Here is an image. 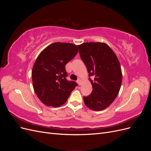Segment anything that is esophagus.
I'll return each instance as SVG.
<instances>
[{
  "label": "esophagus",
  "mask_w": 151,
  "mask_h": 151,
  "mask_svg": "<svg viewBox=\"0 0 151 151\" xmlns=\"http://www.w3.org/2000/svg\"><path fill=\"white\" fill-rule=\"evenodd\" d=\"M77 83H78V84L79 86L81 85L82 84V80L81 79H77Z\"/></svg>",
  "instance_id": "esophagus-1"
}]
</instances>
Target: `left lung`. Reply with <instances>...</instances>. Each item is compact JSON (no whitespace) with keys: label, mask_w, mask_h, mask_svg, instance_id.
I'll return each mask as SVG.
<instances>
[{"label":"left lung","mask_w":151,"mask_h":151,"mask_svg":"<svg viewBox=\"0 0 151 151\" xmlns=\"http://www.w3.org/2000/svg\"><path fill=\"white\" fill-rule=\"evenodd\" d=\"M77 47L93 88L89 96L84 97V104L92 110H103L113 102L120 89L122 73L119 60L104 43H84Z\"/></svg>","instance_id":"8db88e82"}]
</instances>
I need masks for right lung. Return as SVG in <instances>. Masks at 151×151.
<instances>
[{
	"instance_id": "right-lung-1",
	"label": "right lung",
	"mask_w": 151,
	"mask_h": 151,
	"mask_svg": "<svg viewBox=\"0 0 151 151\" xmlns=\"http://www.w3.org/2000/svg\"><path fill=\"white\" fill-rule=\"evenodd\" d=\"M77 52L76 45L56 42L45 48L36 58L31 72L33 86L39 99L47 106H62L77 86L65 78V65Z\"/></svg>"
}]
</instances>
